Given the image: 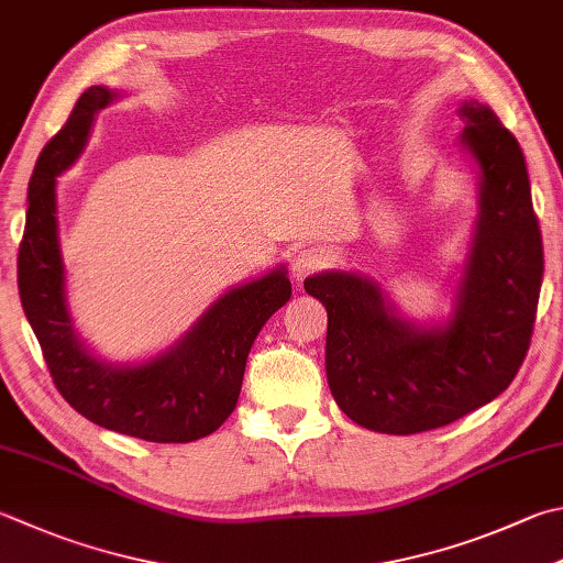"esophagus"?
Here are the masks:
<instances>
[{
  "instance_id": "1",
  "label": "esophagus",
  "mask_w": 563,
  "mask_h": 563,
  "mask_svg": "<svg viewBox=\"0 0 563 563\" xmlns=\"http://www.w3.org/2000/svg\"><path fill=\"white\" fill-rule=\"evenodd\" d=\"M323 260H325L323 254L318 252V250H313V247L296 250L294 257H291V277L296 282L306 279V277H309V274H313L318 267H321Z\"/></svg>"
}]
</instances>
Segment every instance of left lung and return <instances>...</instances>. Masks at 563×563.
I'll return each instance as SVG.
<instances>
[{"instance_id":"1","label":"left lung","mask_w":563,"mask_h":563,"mask_svg":"<svg viewBox=\"0 0 563 563\" xmlns=\"http://www.w3.org/2000/svg\"><path fill=\"white\" fill-rule=\"evenodd\" d=\"M459 152L478 178V206L453 272L451 309L417 321L360 272L303 282L328 311L325 377L335 405L363 429L431 431L510 387L532 338L544 274L542 232L515 136L478 100H463Z\"/></svg>"}]
</instances>
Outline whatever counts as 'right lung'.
Returning <instances> with one entry per match:
<instances>
[{"label":"right lung","mask_w":563,"mask_h":563,"mask_svg":"<svg viewBox=\"0 0 563 563\" xmlns=\"http://www.w3.org/2000/svg\"><path fill=\"white\" fill-rule=\"evenodd\" d=\"M124 90L92 85L41 152L29 181L19 296L63 399L124 437L188 443L213 433L238 405L247 355L262 325L291 299L284 264L222 291L194 325L158 353L112 363L76 328L60 247L58 176L82 156L98 114Z\"/></svg>","instance_id":"1"}]
</instances>
